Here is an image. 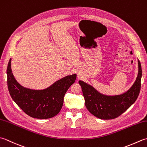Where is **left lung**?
<instances>
[{
	"label": "left lung",
	"instance_id": "obj_1",
	"mask_svg": "<svg viewBox=\"0 0 147 147\" xmlns=\"http://www.w3.org/2000/svg\"><path fill=\"white\" fill-rule=\"evenodd\" d=\"M138 68V74L133 85L127 92L120 96H104L92 86L79 81L85 98V106L89 112L103 120L115 119L124 113L136 101L139 96L142 76V66L139 60Z\"/></svg>",
	"mask_w": 147,
	"mask_h": 147
}]
</instances>
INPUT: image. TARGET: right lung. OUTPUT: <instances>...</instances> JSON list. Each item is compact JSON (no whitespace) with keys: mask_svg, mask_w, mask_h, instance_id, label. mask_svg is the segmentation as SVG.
I'll return each instance as SVG.
<instances>
[{"mask_svg":"<svg viewBox=\"0 0 147 147\" xmlns=\"http://www.w3.org/2000/svg\"><path fill=\"white\" fill-rule=\"evenodd\" d=\"M11 60L7 68V87L16 104L28 116L36 119H50L57 115L62 107L65 94L75 82L76 74L64 77L44 90H31L16 82L11 71Z\"/></svg>","mask_w":147,"mask_h":147,"instance_id":"1","label":"right lung"}]
</instances>
